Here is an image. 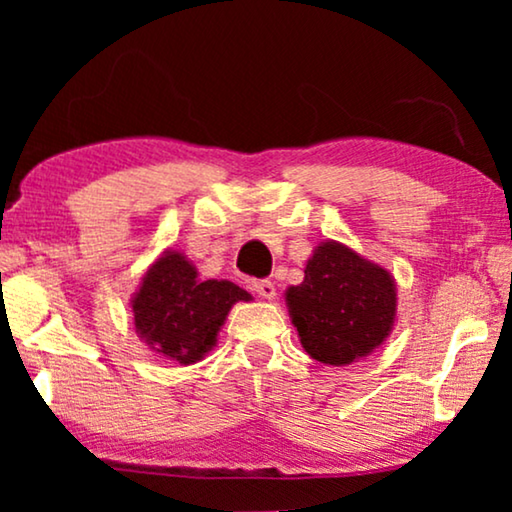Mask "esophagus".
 <instances>
[{"instance_id":"obj_1","label":"esophagus","mask_w":512,"mask_h":512,"mask_svg":"<svg viewBox=\"0 0 512 512\" xmlns=\"http://www.w3.org/2000/svg\"><path fill=\"white\" fill-rule=\"evenodd\" d=\"M251 289H254L261 298H275V284H272L270 279H254V282H251Z\"/></svg>"}]
</instances>
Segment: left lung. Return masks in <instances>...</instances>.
Listing matches in <instances>:
<instances>
[{
  "mask_svg": "<svg viewBox=\"0 0 512 512\" xmlns=\"http://www.w3.org/2000/svg\"><path fill=\"white\" fill-rule=\"evenodd\" d=\"M286 303L305 352L328 366H345L389 335L396 286L380 265L324 242L307 261L303 284L286 291Z\"/></svg>",
  "mask_w": 512,
  "mask_h": 512,
  "instance_id": "8db88e82",
  "label": "left lung"
}]
</instances>
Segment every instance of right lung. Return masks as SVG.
<instances>
[{
  "label": "right lung",
  "instance_id": "right-lung-1",
  "mask_svg": "<svg viewBox=\"0 0 512 512\" xmlns=\"http://www.w3.org/2000/svg\"><path fill=\"white\" fill-rule=\"evenodd\" d=\"M237 300H251L233 282H200L198 272L177 251H167L146 272L132 300L135 326L151 349L188 366L212 349L216 333Z\"/></svg>",
  "mask_w": 512,
  "mask_h": 512
}]
</instances>
